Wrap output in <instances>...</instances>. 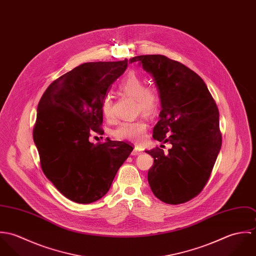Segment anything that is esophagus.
I'll list each match as a JSON object with an SVG mask.
<instances>
[{
	"instance_id": "esophagus-1",
	"label": "esophagus",
	"mask_w": 256,
	"mask_h": 256,
	"mask_svg": "<svg viewBox=\"0 0 256 256\" xmlns=\"http://www.w3.org/2000/svg\"><path fill=\"white\" fill-rule=\"evenodd\" d=\"M142 152H143V150H142L141 148H139V146H135L131 154H132L133 156H137V154H142Z\"/></svg>"
}]
</instances>
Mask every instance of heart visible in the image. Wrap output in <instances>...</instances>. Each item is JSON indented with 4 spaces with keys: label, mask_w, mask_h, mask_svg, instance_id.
I'll return each instance as SVG.
<instances>
[{
    "label": "heart",
    "mask_w": 256,
    "mask_h": 256,
    "mask_svg": "<svg viewBox=\"0 0 256 256\" xmlns=\"http://www.w3.org/2000/svg\"><path fill=\"white\" fill-rule=\"evenodd\" d=\"M118 88L120 92L135 100L137 108L146 115H154L160 108V98L156 86H145L141 76L131 72L120 82ZM112 104L110 96H106L102 104L104 116L110 120L113 116ZM148 122L145 118H139L134 121H126L119 124L113 131V135L118 140L140 142L146 137Z\"/></svg>",
    "instance_id": "obj_1"
}]
</instances>
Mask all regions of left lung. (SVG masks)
Instances as JSON below:
<instances>
[{"instance_id":"obj_1","label":"left lung","mask_w":256,"mask_h":256,"mask_svg":"<svg viewBox=\"0 0 256 256\" xmlns=\"http://www.w3.org/2000/svg\"><path fill=\"white\" fill-rule=\"evenodd\" d=\"M140 62L156 84L162 111L154 139L170 142L166 154L156 146L148 182L160 201L178 205L196 197L208 182L220 146L219 110L204 80L178 61L164 55H141Z\"/></svg>"}]
</instances>
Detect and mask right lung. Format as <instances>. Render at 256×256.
<instances>
[{"instance_id": "add662e5", "label": "right lung", "mask_w": 256, "mask_h": 256, "mask_svg": "<svg viewBox=\"0 0 256 256\" xmlns=\"http://www.w3.org/2000/svg\"><path fill=\"white\" fill-rule=\"evenodd\" d=\"M127 65V59L84 63L51 82L39 100L34 140L42 172L76 203L104 197L133 150L121 141H88L92 133L104 135L102 100Z\"/></svg>"}]
</instances>
